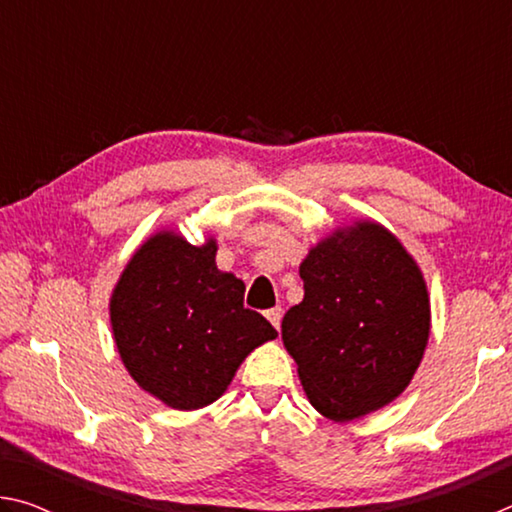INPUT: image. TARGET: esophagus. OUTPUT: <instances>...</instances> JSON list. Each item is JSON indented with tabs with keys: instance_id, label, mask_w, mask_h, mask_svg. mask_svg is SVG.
<instances>
[{
	"instance_id": "esophagus-1",
	"label": "esophagus",
	"mask_w": 512,
	"mask_h": 512,
	"mask_svg": "<svg viewBox=\"0 0 512 512\" xmlns=\"http://www.w3.org/2000/svg\"><path fill=\"white\" fill-rule=\"evenodd\" d=\"M266 318L271 320V325L277 329V332H280V323H282V307H273V309H268V311H266Z\"/></svg>"
}]
</instances>
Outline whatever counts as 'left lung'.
Segmentation results:
<instances>
[{
    "mask_svg": "<svg viewBox=\"0 0 512 512\" xmlns=\"http://www.w3.org/2000/svg\"><path fill=\"white\" fill-rule=\"evenodd\" d=\"M305 298L282 320L284 348L314 409L350 422L397 400L431 332L422 268L372 219L336 225L300 262Z\"/></svg>",
    "mask_w": 512,
    "mask_h": 512,
    "instance_id": "left-lung-1",
    "label": "left lung"
}]
</instances>
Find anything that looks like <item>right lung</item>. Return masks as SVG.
I'll use <instances>...</instances> for the list:
<instances>
[{
    "mask_svg": "<svg viewBox=\"0 0 512 512\" xmlns=\"http://www.w3.org/2000/svg\"><path fill=\"white\" fill-rule=\"evenodd\" d=\"M210 235L192 246L173 228L146 237L110 293V327L135 384L176 411L228 391L250 352L277 332L244 307V282L216 266Z\"/></svg>",
    "mask_w": 512,
    "mask_h": 512,
    "instance_id": "add662e5",
    "label": "right lung"
}]
</instances>
